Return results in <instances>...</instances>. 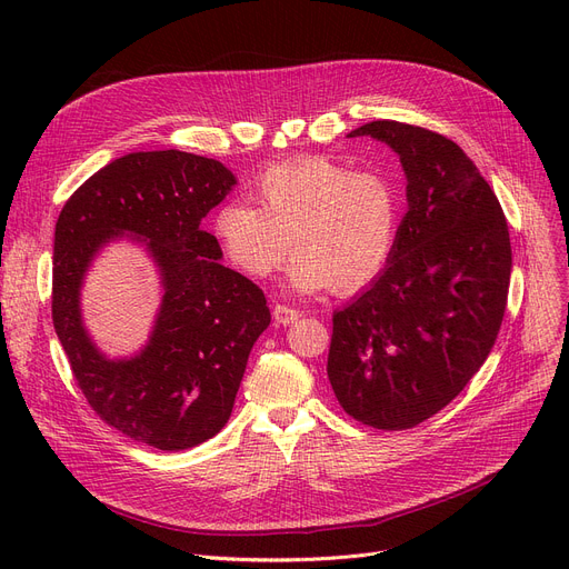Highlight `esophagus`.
<instances>
[{
  "mask_svg": "<svg viewBox=\"0 0 569 569\" xmlns=\"http://www.w3.org/2000/svg\"><path fill=\"white\" fill-rule=\"evenodd\" d=\"M272 316H274L277 325H290V322H295L297 318H300V311L292 309V307H286V305H277L272 309Z\"/></svg>",
  "mask_w": 569,
  "mask_h": 569,
  "instance_id": "34e87169",
  "label": "esophagus"
}]
</instances>
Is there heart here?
<instances>
[{"mask_svg":"<svg viewBox=\"0 0 569 569\" xmlns=\"http://www.w3.org/2000/svg\"><path fill=\"white\" fill-rule=\"evenodd\" d=\"M249 200H226L212 214V234L226 260L249 279H267L290 249L295 290L330 288L352 295L390 262L401 198L382 170H352L332 157H302L264 168Z\"/></svg>","mask_w":569,"mask_h":569,"instance_id":"b5f03b06","label":"heart"}]
</instances>
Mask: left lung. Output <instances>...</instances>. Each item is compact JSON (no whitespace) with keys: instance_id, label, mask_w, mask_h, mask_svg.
I'll return each mask as SVG.
<instances>
[{"instance_id":"1","label":"left lung","mask_w":569,"mask_h":569,"mask_svg":"<svg viewBox=\"0 0 569 569\" xmlns=\"http://www.w3.org/2000/svg\"><path fill=\"white\" fill-rule=\"evenodd\" d=\"M352 136L399 154L408 212L382 274L332 318L327 378L352 420L403 431L450 403L489 357L510 290V230L450 138L395 119Z\"/></svg>"}]
</instances>
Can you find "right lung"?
<instances>
[{
    "instance_id": "obj_1",
    "label": "right lung",
    "mask_w": 569,
    "mask_h": 569,
    "mask_svg": "<svg viewBox=\"0 0 569 569\" xmlns=\"http://www.w3.org/2000/svg\"><path fill=\"white\" fill-rule=\"evenodd\" d=\"M232 184L214 159L133 152L78 187L54 226L52 325L80 392L108 427L163 452L223 429L249 352L272 318L264 292L223 267L214 234L200 230ZM124 231L153 253L167 295L146 350L110 363L83 332L79 286L96 251Z\"/></svg>"
}]
</instances>
